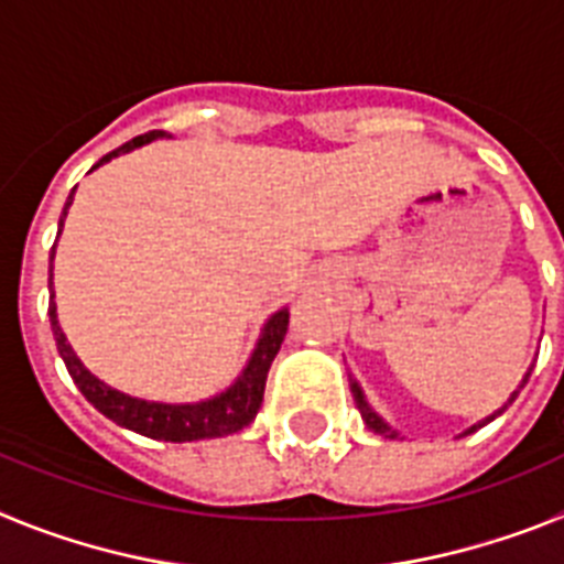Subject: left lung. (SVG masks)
Segmentation results:
<instances>
[{"mask_svg":"<svg viewBox=\"0 0 564 564\" xmlns=\"http://www.w3.org/2000/svg\"><path fill=\"white\" fill-rule=\"evenodd\" d=\"M528 376H531V370H528V372H525V378H522V383H525V381H528ZM522 383H520V387H522ZM350 390H352V401H356L358 412H361L364 423H367V430L378 432V435H383V437H395V435H398V432H395V430H392V426H387V423H383V417H378V415H376V412H372V410H370V403L364 401V392H361V387H358V383H356V381H352V378H350ZM514 398H517V392H514V395H511V398H508V403L514 401ZM502 410H506V406H502ZM502 410H497V412H495V415H488V417H486V421H480V423H477V426H471V430H468V432H475V430H480V426H486V423H488V421H495V417H497V415H500V412H502Z\"/></svg>","mask_w":564,"mask_h":564,"instance_id":"1","label":"left lung"}]
</instances>
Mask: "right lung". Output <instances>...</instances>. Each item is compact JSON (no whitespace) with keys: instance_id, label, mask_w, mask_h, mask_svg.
Returning a JSON list of instances; mask_svg holds the SVG:
<instances>
[{"instance_id":"1","label":"right lung","mask_w":564,"mask_h":564,"mask_svg":"<svg viewBox=\"0 0 564 564\" xmlns=\"http://www.w3.org/2000/svg\"><path fill=\"white\" fill-rule=\"evenodd\" d=\"M158 138H166V132L161 129H152L147 134H138L132 141H127L123 147H118L115 152L104 154L101 161L93 169H98L101 163L112 161L118 154H127L132 149L143 147V143H152ZM73 194L76 188L69 192L67 203H64L62 220H58V234H62L64 217H67V208L73 206ZM53 257H56V246L50 251V327H53V336H56L58 356L67 364L69 378L76 381V387L82 390V395L87 398L93 406H96L101 415H107L109 421L123 426V430H132L143 437H154V441H169V443H186V441H203V437H223L234 435L242 426L257 417L259 406H262V395H265V381L268 370H271V361L276 358L279 347L285 341L288 333V307L273 313L268 318V325L262 327V336H259L257 347H253L251 358H248L246 370L237 381L228 387L220 395L208 398V401L197 403H158V401H143V398L123 395V392L112 390L101 378H96L82 364V358L73 352V347L64 338L62 325H58L56 316V302H53Z\"/></svg>"}]
</instances>
